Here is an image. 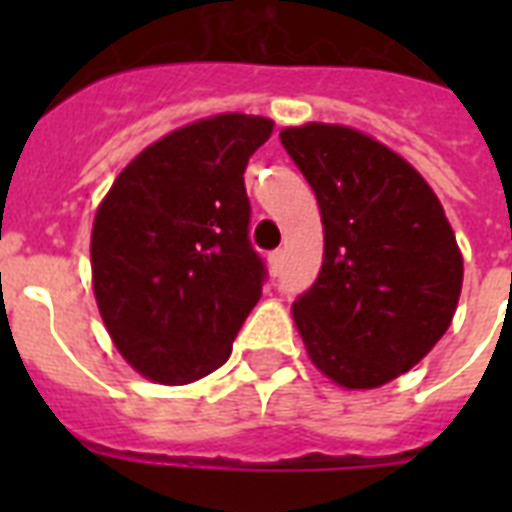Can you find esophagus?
Segmentation results:
<instances>
[{
    "mask_svg": "<svg viewBox=\"0 0 512 512\" xmlns=\"http://www.w3.org/2000/svg\"><path fill=\"white\" fill-rule=\"evenodd\" d=\"M268 263H271L273 276H279L281 268H284V252H281V249H276V252H271V255H268Z\"/></svg>",
    "mask_w": 512,
    "mask_h": 512,
    "instance_id": "34e87169",
    "label": "esophagus"
}]
</instances>
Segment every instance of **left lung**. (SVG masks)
Listing matches in <instances>:
<instances>
[{
    "label": "left lung",
    "mask_w": 512,
    "mask_h": 512,
    "mask_svg": "<svg viewBox=\"0 0 512 512\" xmlns=\"http://www.w3.org/2000/svg\"><path fill=\"white\" fill-rule=\"evenodd\" d=\"M316 193L324 263L292 305L329 380L380 388L428 356L452 324L462 255L441 201L396 151L342 124L281 130Z\"/></svg>",
    "instance_id": "1"
}]
</instances>
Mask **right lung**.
Instances as JSON below:
<instances>
[{
  "instance_id": "right-lung-1",
  "label": "right lung",
  "mask_w": 512,
  "mask_h": 512,
  "mask_svg": "<svg viewBox=\"0 0 512 512\" xmlns=\"http://www.w3.org/2000/svg\"><path fill=\"white\" fill-rule=\"evenodd\" d=\"M271 132L263 116L199 119L140 151L100 201L95 300L116 350L148 380L215 372L263 295L244 170Z\"/></svg>"
}]
</instances>
